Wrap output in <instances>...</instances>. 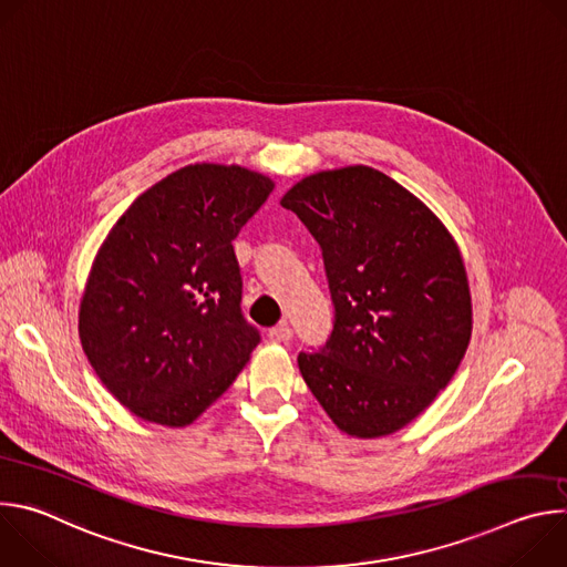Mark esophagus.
I'll return each mask as SVG.
<instances>
[{"mask_svg":"<svg viewBox=\"0 0 567 567\" xmlns=\"http://www.w3.org/2000/svg\"><path fill=\"white\" fill-rule=\"evenodd\" d=\"M291 337H293V332H291V328L287 326V322H280V326H276L274 330H269V339H271L274 343H289Z\"/></svg>","mask_w":567,"mask_h":567,"instance_id":"1","label":"esophagus"}]
</instances>
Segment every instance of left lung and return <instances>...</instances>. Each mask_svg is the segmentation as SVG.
<instances>
[{
    "instance_id": "obj_1",
    "label": "left lung",
    "mask_w": 567,
    "mask_h": 567,
    "mask_svg": "<svg viewBox=\"0 0 567 567\" xmlns=\"http://www.w3.org/2000/svg\"><path fill=\"white\" fill-rule=\"evenodd\" d=\"M326 262L334 330L300 374L348 435L385 437L453 379L473 309L455 237L411 190L368 166L320 171L285 197Z\"/></svg>"
}]
</instances>
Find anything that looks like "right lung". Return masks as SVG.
<instances>
[{"label": "right lung", "instance_id": "obj_1", "mask_svg": "<svg viewBox=\"0 0 567 567\" xmlns=\"http://www.w3.org/2000/svg\"><path fill=\"white\" fill-rule=\"evenodd\" d=\"M274 186L241 166L193 164L138 195L103 239L78 334L143 422L193 424L249 363L260 334L239 311L233 239Z\"/></svg>", "mask_w": 567, "mask_h": 567}]
</instances>
